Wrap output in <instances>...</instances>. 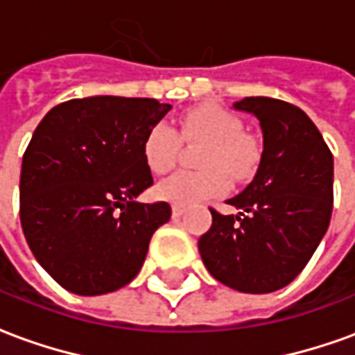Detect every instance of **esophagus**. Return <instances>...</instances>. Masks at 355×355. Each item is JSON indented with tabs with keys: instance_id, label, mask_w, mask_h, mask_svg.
Wrapping results in <instances>:
<instances>
[{
	"instance_id": "obj_1",
	"label": "esophagus",
	"mask_w": 355,
	"mask_h": 355,
	"mask_svg": "<svg viewBox=\"0 0 355 355\" xmlns=\"http://www.w3.org/2000/svg\"><path fill=\"white\" fill-rule=\"evenodd\" d=\"M182 214H183L182 205H173V207H172V216H173V218H180Z\"/></svg>"
}]
</instances>
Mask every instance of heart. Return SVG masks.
Wrapping results in <instances>:
<instances>
[{
  "mask_svg": "<svg viewBox=\"0 0 355 355\" xmlns=\"http://www.w3.org/2000/svg\"><path fill=\"white\" fill-rule=\"evenodd\" d=\"M180 139L185 143L205 141L197 156V172H178L158 183L156 195L175 205H197L228 191L234 182H248L261 164V145L243 133L236 114L214 104H202L183 114L178 127L156 123L143 143L146 166L153 173L172 170L180 154Z\"/></svg>",
  "mask_w": 355,
  "mask_h": 355,
  "instance_id": "1",
  "label": "heart"
}]
</instances>
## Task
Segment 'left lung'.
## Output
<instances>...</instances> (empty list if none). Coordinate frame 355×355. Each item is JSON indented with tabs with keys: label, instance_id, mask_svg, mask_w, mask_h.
I'll return each mask as SVG.
<instances>
[{
	"label": "left lung",
	"instance_id": "left-lung-1",
	"mask_svg": "<svg viewBox=\"0 0 355 355\" xmlns=\"http://www.w3.org/2000/svg\"><path fill=\"white\" fill-rule=\"evenodd\" d=\"M259 119L263 154L253 182L230 199L239 214L210 209L199 253L218 282L245 294L288 286L309 263L332 214V153L304 110L249 96L234 104Z\"/></svg>",
	"mask_w": 355,
	"mask_h": 355
}]
</instances>
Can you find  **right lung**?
Returning <instances> with one entry per match:
<instances>
[{
    "label": "right lung",
    "mask_w": 355,
    "mask_h": 355,
    "mask_svg": "<svg viewBox=\"0 0 355 355\" xmlns=\"http://www.w3.org/2000/svg\"><path fill=\"white\" fill-rule=\"evenodd\" d=\"M172 110L154 98L90 96L51 107L21 168V226L48 275L67 292L102 295L145 263L168 202H137L153 185L143 143Z\"/></svg>",
    "instance_id": "1"
}]
</instances>
